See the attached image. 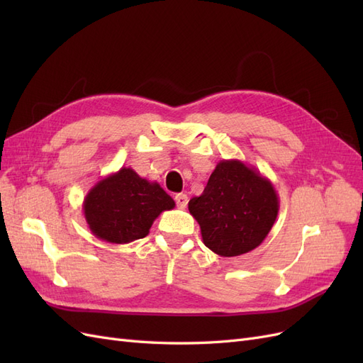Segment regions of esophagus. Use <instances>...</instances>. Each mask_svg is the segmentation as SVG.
<instances>
[{
	"label": "esophagus",
	"mask_w": 363,
	"mask_h": 363,
	"mask_svg": "<svg viewBox=\"0 0 363 363\" xmlns=\"http://www.w3.org/2000/svg\"><path fill=\"white\" fill-rule=\"evenodd\" d=\"M175 203H177V207L179 208H184L186 206H188V195H186V194H177V195H175Z\"/></svg>",
	"instance_id": "34e87169"
}]
</instances>
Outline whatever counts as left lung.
<instances>
[{
	"instance_id": "left-lung-1",
	"label": "left lung",
	"mask_w": 363,
	"mask_h": 363,
	"mask_svg": "<svg viewBox=\"0 0 363 363\" xmlns=\"http://www.w3.org/2000/svg\"><path fill=\"white\" fill-rule=\"evenodd\" d=\"M279 207L272 183L238 159L219 162L203 194L189 201L204 245L223 257L257 248L276 223Z\"/></svg>"
}]
</instances>
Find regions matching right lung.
Returning <instances> with one entry per match:
<instances>
[{
    "mask_svg": "<svg viewBox=\"0 0 363 363\" xmlns=\"http://www.w3.org/2000/svg\"><path fill=\"white\" fill-rule=\"evenodd\" d=\"M174 207V200L157 182L142 179L125 167L95 183L83 201L91 232L111 244L145 238L155 219Z\"/></svg>",
    "mask_w": 363,
    "mask_h": 363,
    "instance_id": "obj_1",
    "label": "right lung"
}]
</instances>
